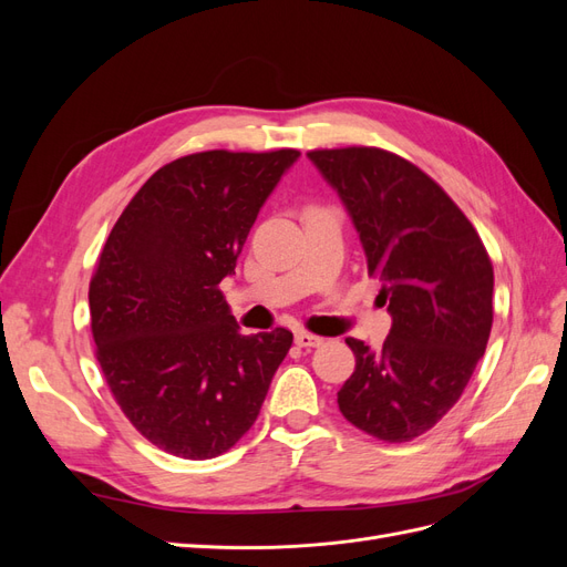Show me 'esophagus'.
<instances>
[{"label": "esophagus", "instance_id": "esophagus-1", "mask_svg": "<svg viewBox=\"0 0 567 567\" xmlns=\"http://www.w3.org/2000/svg\"><path fill=\"white\" fill-rule=\"evenodd\" d=\"M296 342L300 348H319V346H323V338H319L315 333H307V331H298Z\"/></svg>", "mask_w": 567, "mask_h": 567}]
</instances>
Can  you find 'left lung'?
Here are the masks:
<instances>
[{"mask_svg":"<svg viewBox=\"0 0 567 567\" xmlns=\"http://www.w3.org/2000/svg\"><path fill=\"white\" fill-rule=\"evenodd\" d=\"M346 205L392 317L383 348L348 338L357 367L340 414L385 442H409L466 390L492 331L494 271L477 231L416 165L383 148L310 151Z\"/></svg>","mask_w":567,"mask_h":567,"instance_id":"8db88e82","label":"left lung"}]
</instances>
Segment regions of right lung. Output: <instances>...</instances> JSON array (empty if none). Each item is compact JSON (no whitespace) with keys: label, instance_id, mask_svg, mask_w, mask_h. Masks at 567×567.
Listing matches in <instances>:
<instances>
[{"label":"right lung","instance_id":"add662e5","mask_svg":"<svg viewBox=\"0 0 567 567\" xmlns=\"http://www.w3.org/2000/svg\"><path fill=\"white\" fill-rule=\"evenodd\" d=\"M300 151H203L163 165L115 221L90 284L96 359L130 423L163 452L213 458L260 414L293 346L244 336L221 296L257 213Z\"/></svg>","mask_w":567,"mask_h":567}]
</instances>
